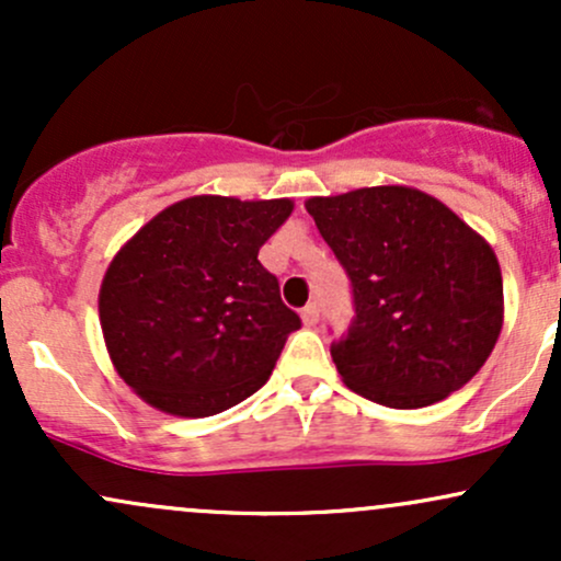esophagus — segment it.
Here are the masks:
<instances>
[{"label": "esophagus", "mask_w": 561, "mask_h": 561, "mask_svg": "<svg viewBox=\"0 0 561 561\" xmlns=\"http://www.w3.org/2000/svg\"><path fill=\"white\" fill-rule=\"evenodd\" d=\"M300 317H302V324H306V327L317 324V321H319V306H317V302H308V306L300 311Z\"/></svg>", "instance_id": "esophagus-1"}]
</instances>
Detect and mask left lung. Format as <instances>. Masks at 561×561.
I'll return each mask as SVG.
<instances>
[{"instance_id": "8db88e82", "label": "left lung", "mask_w": 561, "mask_h": 561, "mask_svg": "<svg viewBox=\"0 0 561 561\" xmlns=\"http://www.w3.org/2000/svg\"><path fill=\"white\" fill-rule=\"evenodd\" d=\"M306 210L353 285L332 362L358 396L422 409L480 371L504 324L499 259L448 205L414 186L311 197Z\"/></svg>"}]
</instances>
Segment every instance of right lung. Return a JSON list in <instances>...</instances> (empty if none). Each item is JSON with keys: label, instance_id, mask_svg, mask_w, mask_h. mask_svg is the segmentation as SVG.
I'll list each match as a JSON object with an SVG mask.
<instances>
[{"label": "right lung", "instance_id": "add662e5", "mask_svg": "<svg viewBox=\"0 0 561 561\" xmlns=\"http://www.w3.org/2000/svg\"><path fill=\"white\" fill-rule=\"evenodd\" d=\"M293 199L197 195L147 221L115 253L100 324L121 379L173 416H214L266 385L300 317L259 250Z\"/></svg>", "mask_w": 561, "mask_h": 561}]
</instances>
